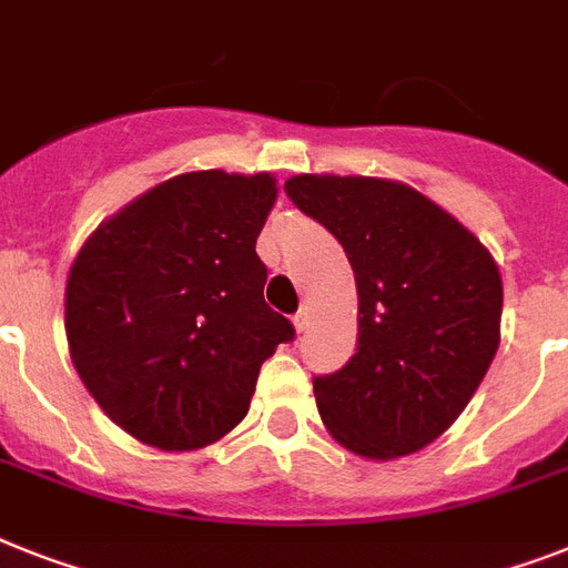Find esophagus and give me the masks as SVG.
<instances>
[{
  "mask_svg": "<svg viewBox=\"0 0 568 568\" xmlns=\"http://www.w3.org/2000/svg\"><path fill=\"white\" fill-rule=\"evenodd\" d=\"M293 325H295V331H298V334H302L304 327H307V311H304V307L293 316Z\"/></svg>",
  "mask_w": 568,
  "mask_h": 568,
  "instance_id": "1",
  "label": "esophagus"
}]
</instances>
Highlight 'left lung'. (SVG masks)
I'll return each instance as SVG.
<instances>
[{
	"mask_svg": "<svg viewBox=\"0 0 568 568\" xmlns=\"http://www.w3.org/2000/svg\"><path fill=\"white\" fill-rule=\"evenodd\" d=\"M284 191L342 243L357 281V354L313 379L322 424L372 462L412 456L447 433L494 363L499 266L403 182L298 173Z\"/></svg>",
	"mask_w": 568,
	"mask_h": 568,
	"instance_id": "8db88e82",
	"label": "left lung"
}]
</instances>
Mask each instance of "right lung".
Returning <instances> with one entry per match:
<instances>
[{
  "instance_id": "1",
  "label": "right lung",
  "mask_w": 568,
  "mask_h": 568,
  "mask_svg": "<svg viewBox=\"0 0 568 568\" xmlns=\"http://www.w3.org/2000/svg\"><path fill=\"white\" fill-rule=\"evenodd\" d=\"M273 173L191 171L104 220L65 281V339L87 392L135 442L203 449L250 412L293 325L264 302L255 241Z\"/></svg>"
}]
</instances>
